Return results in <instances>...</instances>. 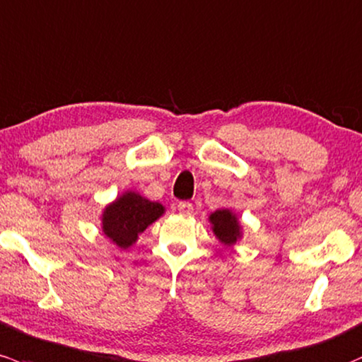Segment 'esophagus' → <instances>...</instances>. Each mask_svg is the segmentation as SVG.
<instances>
[{
    "mask_svg": "<svg viewBox=\"0 0 362 362\" xmlns=\"http://www.w3.org/2000/svg\"><path fill=\"white\" fill-rule=\"evenodd\" d=\"M178 211H180L182 214H192V211H194V206H192V202H189V201H182V202H178Z\"/></svg>",
    "mask_w": 362,
    "mask_h": 362,
    "instance_id": "obj_1",
    "label": "esophagus"
}]
</instances>
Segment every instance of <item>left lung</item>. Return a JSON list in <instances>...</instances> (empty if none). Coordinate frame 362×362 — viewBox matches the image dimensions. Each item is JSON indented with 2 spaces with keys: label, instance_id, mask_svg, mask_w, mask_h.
I'll use <instances>...</instances> for the list:
<instances>
[{
  "label": "left lung",
  "instance_id": "8db88e82",
  "mask_svg": "<svg viewBox=\"0 0 362 362\" xmlns=\"http://www.w3.org/2000/svg\"><path fill=\"white\" fill-rule=\"evenodd\" d=\"M214 235L225 245H233L240 237V225L237 216L230 209H218L209 216Z\"/></svg>",
  "mask_w": 362,
  "mask_h": 362
}]
</instances>
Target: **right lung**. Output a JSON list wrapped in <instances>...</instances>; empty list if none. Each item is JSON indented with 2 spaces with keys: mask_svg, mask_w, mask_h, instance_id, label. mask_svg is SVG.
<instances>
[{
  "mask_svg": "<svg viewBox=\"0 0 362 362\" xmlns=\"http://www.w3.org/2000/svg\"><path fill=\"white\" fill-rule=\"evenodd\" d=\"M165 208L136 192H125L111 202L103 213V232L118 245L127 249L137 240V235L161 216Z\"/></svg>",
  "mask_w": 362,
  "mask_h": 362,
  "instance_id": "add662e5",
  "label": "right lung"
}]
</instances>
